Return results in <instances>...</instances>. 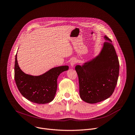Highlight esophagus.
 <instances>
[{
	"instance_id": "obj_1",
	"label": "esophagus",
	"mask_w": 135,
	"mask_h": 135,
	"mask_svg": "<svg viewBox=\"0 0 135 135\" xmlns=\"http://www.w3.org/2000/svg\"><path fill=\"white\" fill-rule=\"evenodd\" d=\"M76 63V60L75 59H73L70 61V66L73 67Z\"/></svg>"
}]
</instances>
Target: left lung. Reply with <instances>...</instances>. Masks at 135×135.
<instances>
[{
	"label": "left lung",
	"instance_id": "1",
	"mask_svg": "<svg viewBox=\"0 0 135 135\" xmlns=\"http://www.w3.org/2000/svg\"><path fill=\"white\" fill-rule=\"evenodd\" d=\"M101 52L75 70L79 79V95L82 100L96 103L109 98L117 84L119 62L111 40L106 35Z\"/></svg>",
	"mask_w": 135,
	"mask_h": 135
}]
</instances>
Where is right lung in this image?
Wrapping results in <instances>:
<instances>
[{
  "mask_svg": "<svg viewBox=\"0 0 135 135\" xmlns=\"http://www.w3.org/2000/svg\"><path fill=\"white\" fill-rule=\"evenodd\" d=\"M68 68V66H59L40 76L30 75L20 69L16 54L15 80L19 91L25 98L35 103L46 104L54 99L57 89V78L61 73Z\"/></svg>",
  "mask_w": 135,
  "mask_h": 135,
  "instance_id": "add662e5",
  "label": "right lung"
}]
</instances>
